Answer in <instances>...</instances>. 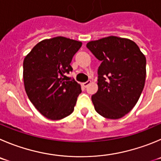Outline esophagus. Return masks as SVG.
<instances>
[{
    "instance_id": "1",
    "label": "esophagus",
    "mask_w": 161,
    "mask_h": 161,
    "mask_svg": "<svg viewBox=\"0 0 161 161\" xmlns=\"http://www.w3.org/2000/svg\"><path fill=\"white\" fill-rule=\"evenodd\" d=\"M91 83V80H88L87 82H83V83H82V86H83L84 87H86V86H89Z\"/></svg>"
}]
</instances>
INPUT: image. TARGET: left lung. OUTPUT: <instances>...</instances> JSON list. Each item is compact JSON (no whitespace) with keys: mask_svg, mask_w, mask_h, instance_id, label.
Masks as SVG:
<instances>
[{"mask_svg":"<svg viewBox=\"0 0 161 161\" xmlns=\"http://www.w3.org/2000/svg\"><path fill=\"white\" fill-rule=\"evenodd\" d=\"M87 48L102 62L97 93L91 97L96 112L119 119L137 103L145 86L146 58L133 40L110 36L90 41Z\"/></svg>","mask_w":161,"mask_h":161,"instance_id":"obj_1","label":"left lung"}]
</instances>
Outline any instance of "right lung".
Masks as SVG:
<instances>
[{
    "label": "right lung",
    "instance_id": "right-lung-1",
    "mask_svg": "<svg viewBox=\"0 0 161 161\" xmlns=\"http://www.w3.org/2000/svg\"><path fill=\"white\" fill-rule=\"evenodd\" d=\"M82 42L57 36L39 42L23 64L25 89L28 98L45 118L60 120L74 111L81 90L75 80L65 79L70 64Z\"/></svg>",
    "mask_w": 161,
    "mask_h": 161
}]
</instances>
